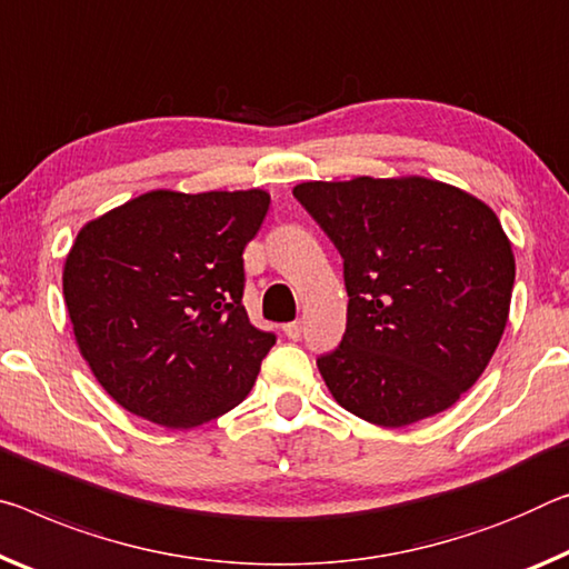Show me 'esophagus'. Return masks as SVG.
I'll use <instances>...</instances> for the list:
<instances>
[{
    "instance_id": "obj_1",
    "label": "esophagus",
    "mask_w": 569,
    "mask_h": 569,
    "mask_svg": "<svg viewBox=\"0 0 569 569\" xmlns=\"http://www.w3.org/2000/svg\"><path fill=\"white\" fill-rule=\"evenodd\" d=\"M283 333L288 339H301V333H303V323L301 321H291V323H286L283 327Z\"/></svg>"
}]
</instances>
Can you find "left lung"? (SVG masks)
<instances>
[{"label":"left lung","instance_id":"8db88e82","mask_svg":"<svg viewBox=\"0 0 569 569\" xmlns=\"http://www.w3.org/2000/svg\"><path fill=\"white\" fill-rule=\"evenodd\" d=\"M293 197L345 258L347 331L317 362L331 398L382 428L461 400L509 321L517 266L491 207L418 174L301 182Z\"/></svg>","mask_w":569,"mask_h":569}]
</instances>
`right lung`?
<instances>
[{
	"label": "right lung",
	"instance_id": "obj_1",
	"mask_svg": "<svg viewBox=\"0 0 569 569\" xmlns=\"http://www.w3.org/2000/svg\"><path fill=\"white\" fill-rule=\"evenodd\" d=\"M266 189H151L78 230L62 296L78 351L139 418L189 430L248 398L276 345L242 306V250Z\"/></svg>",
	"mask_w": 569,
	"mask_h": 569
}]
</instances>
